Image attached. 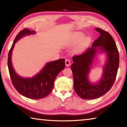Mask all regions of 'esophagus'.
<instances>
[{"label": "esophagus", "instance_id": "1", "mask_svg": "<svg viewBox=\"0 0 127 127\" xmlns=\"http://www.w3.org/2000/svg\"><path fill=\"white\" fill-rule=\"evenodd\" d=\"M70 59H66V60H65V65H66V66H69L70 65Z\"/></svg>", "mask_w": 127, "mask_h": 127}]
</instances>
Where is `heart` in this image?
<instances>
[{"label":"heart","mask_w":127,"mask_h":127,"mask_svg":"<svg viewBox=\"0 0 127 127\" xmlns=\"http://www.w3.org/2000/svg\"><path fill=\"white\" fill-rule=\"evenodd\" d=\"M83 37H84V35H83L82 33L77 32L75 34V35L74 36L72 42L73 44H76V43L80 41L82 38H83ZM90 41H91V39H90V37H85L81 41L80 48H85L86 46H87V45H89L90 43Z\"/></svg>","instance_id":"obj_1"}]
</instances>
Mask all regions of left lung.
<instances>
[{
	"instance_id": "obj_1",
	"label": "left lung",
	"mask_w": 127,
	"mask_h": 127,
	"mask_svg": "<svg viewBox=\"0 0 127 127\" xmlns=\"http://www.w3.org/2000/svg\"><path fill=\"white\" fill-rule=\"evenodd\" d=\"M95 30L100 33L99 37L92 43L91 48L73 57L74 63L71 65L75 92L83 99H95L108 92L115 81L119 67V54L114 40L108 32L99 28ZM96 47L105 51L108 59L102 78L97 84L92 85L88 81L87 76Z\"/></svg>"
}]
</instances>
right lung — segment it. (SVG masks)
Segmentation results:
<instances>
[{
    "label": "right lung",
    "mask_w": 127,
    "mask_h": 127,
    "mask_svg": "<svg viewBox=\"0 0 127 127\" xmlns=\"http://www.w3.org/2000/svg\"><path fill=\"white\" fill-rule=\"evenodd\" d=\"M33 33L35 31L25 29L18 33L8 54V66L12 84L17 91L26 97L40 99L51 92L56 77L65 68V60L61 59L48 63L39 73L32 78H23L17 74L11 63L12 52L15 43L22 36Z\"/></svg>",
    "instance_id": "right-lung-1"
}]
</instances>
